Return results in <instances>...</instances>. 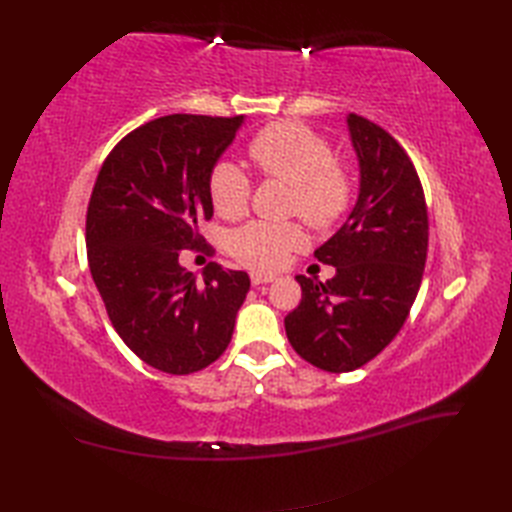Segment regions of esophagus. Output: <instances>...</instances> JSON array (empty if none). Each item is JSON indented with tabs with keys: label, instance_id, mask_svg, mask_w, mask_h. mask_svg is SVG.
<instances>
[{
	"label": "esophagus",
	"instance_id": "34e87169",
	"mask_svg": "<svg viewBox=\"0 0 512 512\" xmlns=\"http://www.w3.org/2000/svg\"><path fill=\"white\" fill-rule=\"evenodd\" d=\"M250 280L254 286H260V284H271L275 282V275H267V273H252Z\"/></svg>",
	"mask_w": 512,
	"mask_h": 512
}]
</instances>
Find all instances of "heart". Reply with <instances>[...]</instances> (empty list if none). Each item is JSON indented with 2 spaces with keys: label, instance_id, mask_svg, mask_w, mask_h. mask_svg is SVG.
Segmentation results:
<instances>
[{
  "label": "heart",
  "instance_id": "heart-1",
  "mask_svg": "<svg viewBox=\"0 0 512 512\" xmlns=\"http://www.w3.org/2000/svg\"><path fill=\"white\" fill-rule=\"evenodd\" d=\"M247 153L262 177L290 185V211L299 213L309 226L327 230L350 209V173L333 160L331 145L303 123H271L252 138ZM207 188L211 205L222 218H241L250 205L252 181L230 160L213 164ZM303 245L305 232L299 224L250 222L232 232L228 250L254 271H277Z\"/></svg>",
  "mask_w": 512,
  "mask_h": 512
}]
</instances>
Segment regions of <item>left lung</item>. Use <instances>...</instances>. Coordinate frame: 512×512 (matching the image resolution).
<instances>
[{
	"label": "left lung",
	"mask_w": 512,
	"mask_h": 512,
	"mask_svg": "<svg viewBox=\"0 0 512 512\" xmlns=\"http://www.w3.org/2000/svg\"><path fill=\"white\" fill-rule=\"evenodd\" d=\"M348 128L361 166L359 200L314 252L335 275H297L303 297L284 318L290 346L331 374L363 367L393 342L421 288L429 241L423 185L404 147L354 113Z\"/></svg>",
	"instance_id": "obj_1"
}]
</instances>
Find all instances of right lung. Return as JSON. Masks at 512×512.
<instances>
[{"label": "right lung", "mask_w": 512, "mask_h": 512, "mask_svg": "<svg viewBox=\"0 0 512 512\" xmlns=\"http://www.w3.org/2000/svg\"><path fill=\"white\" fill-rule=\"evenodd\" d=\"M243 115H166L108 153L89 198L87 262L108 320L138 359L185 376L218 361L250 290L245 271L209 262L203 280L179 265L205 243L209 173Z\"/></svg>", "instance_id": "right-lung-1"}]
</instances>
